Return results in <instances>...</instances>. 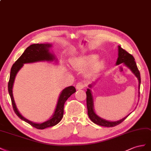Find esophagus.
<instances>
[{
	"mask_svg": "<svg viewBox=\"0 0 151 151\" xmlns=\"http://www.w3.org/2000/svg\"><path fill=\"white\" fill-rule=\"evenodd\" d=\"M84 87H85V84L82 82V81H80V82L77 83L76 85V88L77 90L83 89Z\"/></svg>",
	"mask_w": 151,
	"mask_h": 151,
	"instance_id": "34e87169",
	"label": "esophagus"
}]
</instances>
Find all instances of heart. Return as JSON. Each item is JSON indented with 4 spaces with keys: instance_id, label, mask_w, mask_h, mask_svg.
Listing matches in <instances>:
<instances>
[{
    "instance_id": "b5f03b06",
    "label": "heart",
    "mask_w": 151,
    "mask_h": 151,
    "mask_svg": "<svg viewBox=\"0 0 151 151\" xmlns=\"http://www.w3.org/2000/svg\"><path fill=\"white\" fill-rule=\"evenodd\" d=\"M96 55H89L82 58L76 59L74 63H73V65L76 68H81L88 67V66L92 64L89 70V73L92 75L99 70L103 65V64H104V60L103 59H99L95 62L94 61L96 60Z\"/></svg>"
}]
</instances>
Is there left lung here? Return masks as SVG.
Returning a JSON list of instances; mask_svg holds the SVG:
<instances>
[{"mask_svg":"<svg viewBox=\"0 0 151 151\" xmlns=\"http://www.w3.org/2000/svg\"><path fill=\"white\" fill-rule=\"evenodd\" d=\"M118 57L117 59V61L116 63V65H119L120 64H123L124 66L128 68L134 74V75L137 77L138 79V81H139V95L138 96H140V72L138 70V68L137 66L136 63L135 61V59L133 57V55L130 54L122 49L121 46L118 45ZM93 84H95V82H93L92 84L88 85V88H87V91L86 92V94H87V110H88V115L90 119H91V121L96 123L98 125L102 126V127H115L118 124H120L122 122H123L124 119H125L129 114L125 117L123 118V119H121L118 120V121L115 122H111L108 121L101 118L100 116H99L94 111V104H93V99L91 90L92 87H93Z\"/></svg>","mask_w":151,"mask_h":151,"instance_id":"1","label":"left lung"}]
</instances>
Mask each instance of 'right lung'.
I'll return each instance as SVG.
<instances>
[{
  "label": "right lung",
  "mask_w": 151,
  "mask_h": 151,
  "mask_svg": "<svg viewBox=\"0 0 151 151\" xmlns=\"http://www.w3.org/2000/svg\"><path fill=\"white\" fill-rule=\"evenodd\" d=\"M52 47V45L50 44H35L27 47L23 54L12 65L11 70L9 81L8 83L9 93L11 97L13 109L16 115L21 119L31 124L32 127L37 129H41V130L48 127H54L61 122L63 117L64 103L73 93L76 92L75 88L73 86H70V87H68L62 90L58 98L56 107H55L54 114L48 120L43 123L33 122L25 118L24 116L20 114L14 100L13 94H12V88H13L14 80L17 73L23 66L24 64L43 61L58 63V59L55 58V55L50 52V48H51Z\"/></svg>",
  "instance_id": "right-lung-1"
}]
</instances>
